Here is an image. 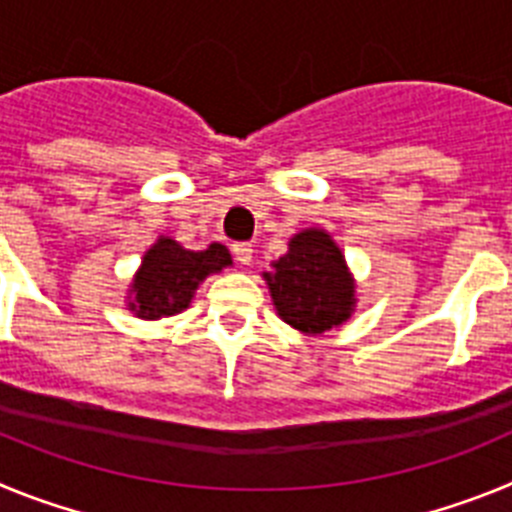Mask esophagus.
Masks as SVG:
<instances>
[{"label": "esophagus", "instance_id": "1", "mask_svg": "<svg viewBox=\"0 0 512 512\" xmlns=\"http://www.w3.org/2000/svg\"><path fill=\"white\" fill-rule=\"evenodd\" d=\"M233 253H235V261H238V264L248 266L253 261V246H251V243H235Z\"/></svg>", "mask_w": 512, "mask_h": 512}]
</instances>
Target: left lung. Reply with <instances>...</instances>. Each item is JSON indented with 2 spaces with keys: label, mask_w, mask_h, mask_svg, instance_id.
Returning a JSON list of instances; mask_svg holds the SVG:
<instances>
[{
  "label": "left lung",
  "mask_w": 512,
  "mask_h": 512,
  "mask_svg": "<svg viewBox=\"0 0 512 512\" xmlns=\"http://www.w3.org/2000/svg\"><path fill=\"white\" fill-rule=\"evenodd\" d=\"M271 302L289 328L323 336L341 328L356 310V279L341 246L323 228H305L287 243V253L264 271Z\"/></svg>",
  "instance_id": "8db88e82"
}]
</instances>
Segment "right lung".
<instances>
[{
  "label": "right lung",
  "mask_w": 512,
  "mask_h": 512,
  "mask_svg": "<svg viewBox=\"0 0 512 512\" xmlns=\"http://www.w3.org/2000/svg\"><path fill=\"white\" fill-rule=\"evenodd\" d=\"M228 266H233V259L223 243H210L205 251H189L171 235H158L130 279L125 300L128 310L140 320L179 315L192 305L200 284Z\"/></svg>",
  "instance_id": "obj_1"
}]
</instances>
